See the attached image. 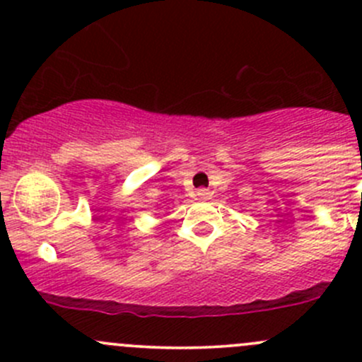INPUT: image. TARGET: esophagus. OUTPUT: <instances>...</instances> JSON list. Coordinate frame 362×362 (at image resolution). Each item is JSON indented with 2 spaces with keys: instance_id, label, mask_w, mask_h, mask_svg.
<instances>
[{
  "instance_id": "34e87169",
  "label": "esophagus",
  "mask_w": 362,
  "mask_h": 362,
  "mask_svg": "<svg viewBox=\"0 0 362 362\" xmlns=\"http://www.w3.org/2000/svg\"><path fill=\"white\" fill-rule=\"evenodd\" d=\"M196 196H198L199 199H208L210 198V192H208L206 189H198V191H196Z\"/></svg>"
}]
</instances>
